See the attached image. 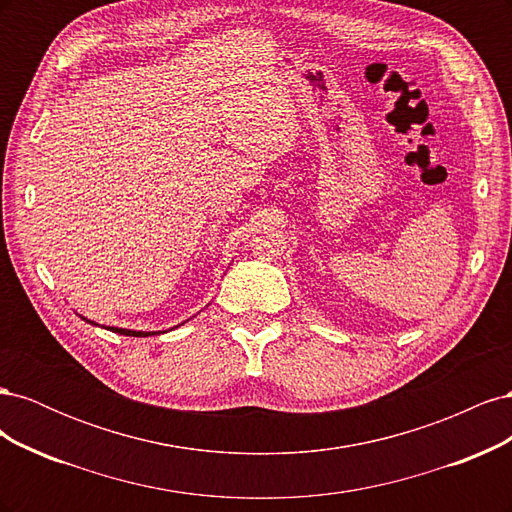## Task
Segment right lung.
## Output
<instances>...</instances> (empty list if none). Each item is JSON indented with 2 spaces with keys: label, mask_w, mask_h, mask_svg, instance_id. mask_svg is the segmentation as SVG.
<instances>
[{
  "label": "right lung",
  "mask_w": 512,
  "mask_h": 512,
  "mask_svg": "<svg viewBox=\"0 0 512 512\" xmlns=\"http://www.w3.org/2000/svg\"><path fill=\"white\" fill-rule=\"evenodd\" d=\"M85 322H89V324H96V327H100L98 322H94V320H87L85 316H81ZM104 329H108V331H113V333H119V335H130V337H149V335H160V331H134V329H119V327H104Z\"/></svg>",
  "instance_id": "add662e5"
}]
</instances>
